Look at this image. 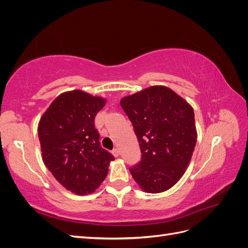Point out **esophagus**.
Returning <instances> with one entry per match:
<instances>
[{
  "instance_id": "esophagus-1",
  "label": "esophagus",
  "mask_w": 248,
  "mask_h": 248,
  "mask_svg": "<svg viewBox=\"0 0 248 248\" xmlns=\"http://www.w3.org/2000/svg\"><path fill=\"white\" fill-rule=\"evenodd\" d=\"M112 155H114L115 157H118L119 155H120V153H121V152H120V150L118 149V148H116V149H114V150H112Z\"/></svg>"
}]
</instances>
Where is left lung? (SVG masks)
<instances>
[{"mask_svg": "<svg viewBox=\"0 0 248 248\" xmlns=\"http://www.w3.org/2000/svg\"><path fill=\"white\" fill-rule=\"evenodd\" d=\"M138 138L141 157L129 169L142 190L170 189L188 167L197 142L193 108L164 86H153L121 99Z\"/></svg>", "mask_w": 248, "mask_h": 248, "instance_id": "left-lung-1", "label": "left lung"}]
</instances>
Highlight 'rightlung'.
<instances>
[{"instance_id": "obj_1", "label": "right lung", "mask_w": 248, "mask_h": 248, "mask_svg": "<svg viewBox=\"0 0 248 248\" xmlns=\"http://www.w3.org/2000/svg\"><path fill=\"white\" fill-rule=\"evenodd\" d=\"M106 99L74 90L58 96L38 125L42 159L66 189L92 193L103 182L115 159L100 146L95 117Z\"/></svg>"}]
</instances>
